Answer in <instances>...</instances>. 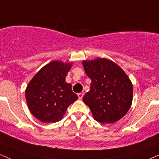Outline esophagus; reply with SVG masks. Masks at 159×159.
I'll list each match as a JSON object with an SVG mask.
<instances>
[{"instance_id": "obj_1", "label": "esophagus", "mask_w": 159, "mask_h": 159, "mask_svg": "<svg viewBox=\"0 0 159 159\" xmlns=\"http://www.w3.org/2000/svg\"><path fill=\"white\" fill-rule=\"evenodd\" d=\"M78 98H79L80 100H81V99L83 98V96H84V93H78Z\"/></svg>"}]
</instances>
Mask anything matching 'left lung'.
Wrapping results in <instances>:
<instances>
[{"label":"left lung","mask_w":159,"mask_h":159,"mask_svg":"<svg viewBox=\"0 0 159 159\" xmlns=\"http://www.w3.org/2000/svg\"><path fill=\"white\" fill-rule=\"evenodd\" d=\"M82 64L92 81L83 101L90 109L94 119L112 124L123 118L130 108L133 95V84L127 74L107 58L84 61Z\"/></svg>","instance_id":"1"}]
</instances>
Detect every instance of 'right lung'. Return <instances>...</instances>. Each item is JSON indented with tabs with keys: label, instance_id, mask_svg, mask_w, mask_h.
I'll use <instances>...</instances> for the list:
<instances>
[{
	"label": "right lung",
	"instance_id": "add662e5",
	"mask_svg": "<svg viewBox=\"0 0 159 159\" xmlns=\"http://www.w3.org/2000/svg\"><path fill=\"white\" fill-rule=\"evenodd\" d=\"M71 66V63L52 61L35 74L26 87L29 109L41 121H61L68 107L78 99L71 84L65 81Z\"/></svg>",
	"mask_w": 159,
	"mask_h": 159
}]
</instances>
